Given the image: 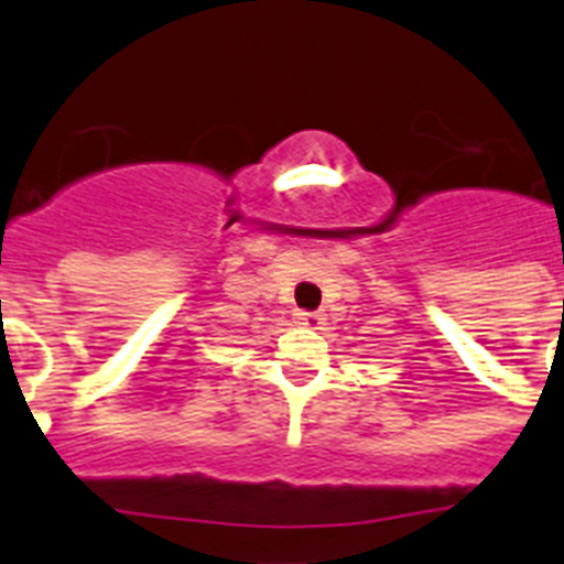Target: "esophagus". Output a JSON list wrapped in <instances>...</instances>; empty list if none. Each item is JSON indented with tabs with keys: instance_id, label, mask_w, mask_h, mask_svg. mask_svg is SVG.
Masks as SVG:
<instances>
[{
	"instance_id": "34e87169",
	"label": "esophagus",
	"mask_w": 564,
	"mask_h": 564,
	"mask_svg": "<svg viewBox=\"0 0 564 564\" xmlns=\"http://www.w3.org/2000/svg\"><path fill=\"white\" fill-rule=\"evenodd\" d=\"M297 323H301V326H306V329H312V332L326 329V317H323L321 312H297Z\"/></svg>"
}]
</instances>
